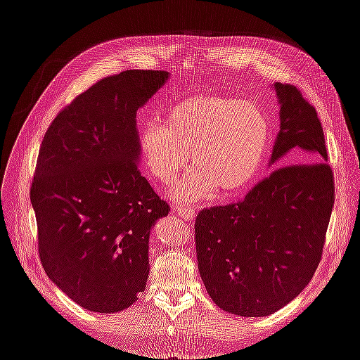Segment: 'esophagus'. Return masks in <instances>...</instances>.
Instances as JSON below:
<instances>
[{
    "label": "esophagus",
    "instance_id": "obj_1",
    "mask_svg": "<svg viewBox=\"0 0 360 360\" xmlns=\"http://www.w3.org/2000/svg\"><path fill=\"white\" fill-rule=\"evenodd\" d=\"M174 210H176L184 221H193L195 216H197V210L191 205H176Z\"/></svg>",
    "mask_w": 360,
    "mask_h": 360
}]
</instances>
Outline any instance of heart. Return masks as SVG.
Masks as SVG:
<instances>
[{
    "label": "heart",
    "instance_id": "heart-1",
    "mask_svg": "<svg viewBox=\"0 0 360 360\" xmlns=\"http://www.w3.org/2000/svg\"><path fill=\"white\" fill-rule=\"evenodd\" d=\"M269 115L237 97L197 96L171 106L163 126L148 123L139 151L151 177L169 184L188 165L195 171L174 191L181 202L231 197L252 183L270 143Z\"/></svg>",
    "mask_w": 360,
    "mask_h": 360
}]
</instances>
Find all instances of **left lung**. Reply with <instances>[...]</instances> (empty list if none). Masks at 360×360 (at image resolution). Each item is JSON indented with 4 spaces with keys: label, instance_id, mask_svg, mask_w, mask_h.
I'll return each instance as SVG.
<instances>
[{
    "label": "left lung",
    "instance_id": "1",
    "mask_svg": "<svg viewBox=\"0 0 360 360\" xmlns=\"http://www.w3.org/2000/svg\"><path fill=\"white\" fill-rule=\"evenodd\" d=\"M281 129L270 163L290 150L315 163L270 172L246 197L195 219L198 270L212 300L242 317H267L308 285L317 270L335 201L324 134L296 86L276 82Z\"/></svg>",
    "mask_w": 360,
    "mask_h": 360
}]
</instances>
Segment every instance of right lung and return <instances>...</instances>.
<instances>
[{
    "mask_svg": "<svg viewBox=\"0 0 360 360\" xmlns=\"http://www.w3.org/2000/svg\"><path fill=\"white\" fill-rule=\"evenodd\" d=\"M168 72L126 70L75 97L48 127L30 198L49 279L79 304L129 308L148 278V238L167 201L141 176L136 111Z\"/></svg>",
    "mask_w": 360,
    "mask_h": 360,
    "instance_id": "1",
    "label": "right lung"
}]
</instances>
